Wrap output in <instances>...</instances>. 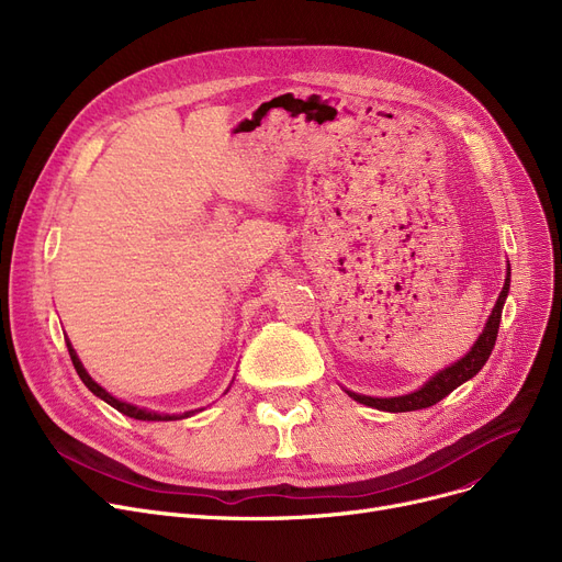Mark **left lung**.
<instances>
[{
    "label": "left lung",
    "mask_w": 562,
    "mask_h": 562,
    "mask_svg": "<svg viewBox=\"0 0 562 562\" xmlns=\"http://www.w3.org/2000/svg\"><path fill=\"white\" fill-rule=\"evenodd\" d=\"M508 291H510V263L506 269V282H504V289H501L498 299H496V305L485 323L483 333L479 335V339L474 341V346H471L467 350V356L460 358L458 362H453L451 367H445L441 371H437L430 380H426L424 385L415 392L409 394H403V396H387V398H378V396H364V394H358V392H348L346 394L358 401L362 405H369V407H375V409H382V412H412V409H424V407H430L435 403H439L441 398H447L453 390H458L462 382L474 378L487 362V358L492 356V348H494V341H496V335H498V323H501V312H504V303L508 299Z\"/></svg>",
    "instance_id": "obj_1"
}]
</instances>
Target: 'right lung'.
I'll use <instances>...</instances> for the list:
<instances>
[{"label":"right lung","instance_id":"right-lung-1","mask_svg":"<svg viewBox=\"0 0 562 562\" xmlns=\"http://www.w3.org/2000/svg\"><path fill=\"white\" fill-rule=\"evenodd\" d=\"M66 346H68L70 360H72V364H75V369H77V373H79V378H81L83 385H86L88 390H91L98 398H102L104 403H109L111 407H115L117 412H123V415H127V417H132V419H138V422H177V419H187V417L195 415V412H200V409H189V412H182V415H161V412L147 409V407H138V405H134V403H127V401L115 398V396H111L104 387H100L98 382H95L91 375H88V371L83 369L81 360L77 358V350L72 348L70 339L66 341Z\"/></svg>","mask_w":562,"mask_h":562}]
</instances>
